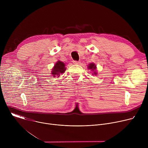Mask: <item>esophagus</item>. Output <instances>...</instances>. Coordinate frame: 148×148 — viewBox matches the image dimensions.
Masks as SVG:
<instances>
[{
  "label": "esophagus",
  "instance_id": "34e87169",
  "mask_svg": "<svg viewBox=\"0 0 148 148\" xmlns=\"http://www.w3.org/2000/svg\"><path fill=\"white\" fill-rule=\"evenodd\" d=\"M73 63L74 64H79L80 61H73Z\"/></svg>",
  "mask_w": 148,
  "mask_h": 148
}]
</instances>
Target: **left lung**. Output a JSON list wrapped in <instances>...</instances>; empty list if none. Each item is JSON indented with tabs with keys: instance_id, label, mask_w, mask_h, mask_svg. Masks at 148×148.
<instances>
[{
	"instance_id": "8db88e82",
	"label": "left lung",
	"mask_w": 148,
	"mask_h": 148,
	"mask_svg": "<svg viewBox=\"0 0 148 148\" xmlns=\"http://www.w3.org/2000/svg\"><path fill=\"white\" fill-rule=\"evenodd\" d=\"M88 69H90V70H92L93 71H95V70H96V66L94 64V63H91V64H89V66H88ZM94 74L95 75H97V73H96V72L95 71V72H94Z\"/></svg>"
}]
</instances>
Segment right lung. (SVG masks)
<instances>
[{
	"label": "right lung",
	"mask_w": 148,
	"mask_h": 148,
	"mask_svg": "<svg viewBox=\"0 0 148 148\" xmlns=\"http://www.w3.org/2000/svg\"><path fill=\"white\" fill-rule=\"evenodd\" d=\"M65 71V64L64 62L58 61L55 64L53 69L52 70L51 74L53 75V77L57 75L58 77L60 76V73H64Z\"/></svg>",
	"instance_id": "add662e5"
}]
</instances>
